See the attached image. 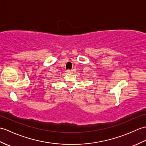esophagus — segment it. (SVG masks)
<instances>
[{"mask_svg": "<svg viewBox=\"0 0 146 146\" xmlns=\"http://www.w3.org/2000/svg\"><path fill=\"white\" fill-rule=\"evenodd\" d=\"M66 72L67 73H72V70H66Z\"/></svg>", "mask_w": 146, "mask_h": 146, "instance_id": "obj_1", "label": "esophagus"}]
</instances>
